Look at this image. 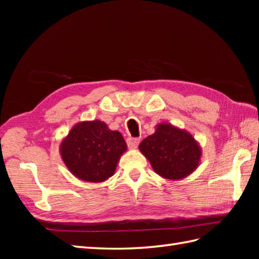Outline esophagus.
Returning <instances> with one entry per match:
<instances>
[{
    "instance_id": "1",
    "label": "esophagus",
    "mask_w": 259,
    "mask_h": 259,
    "mask_svg": "<svg viewBox=\"0 0 259 259\" xmlns=\"http://www.w3.org/2000/svg\"><path fill=\"white\" fill-rule=\"evenodd\" d=\"M139 142H140L139 138H129L128 140H126V144H128V147L130 148V149H136V148L138 147Z\"/></svg>"
}]
</instances>
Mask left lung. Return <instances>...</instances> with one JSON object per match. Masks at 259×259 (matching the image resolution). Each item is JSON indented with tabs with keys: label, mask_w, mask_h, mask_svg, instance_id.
<instances>
[{
	"label": "left lung",
	"mask_w": 259,
	"mask_h": 259,
	"mask_svg": "<svg viewBox=\"0 0 259 259\" xmlns=\"http://www.w3.org/2000/svg\"><path fill=\"white\" fill-rule=\"evenodd\" d=\"M155 172L168 180H181L198 168L201 148L192 135L167 122L156 125L155 134L139 145Z\"/></svg>",
	"instance_id": "1"
}]
</instances>
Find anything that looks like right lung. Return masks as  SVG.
Segmentation results:
<instances>
[{"label": "right lung", "mask_w": 259, "mask_h": 259, "mask_svg": "<svg viewBox=\"0 0 259 259\" xmlns=\"http://www.w3.org/2000/svg\"><path fill=\"white\" fill-rule=\"evenodd\" d=\"M125 151L123 137L100 120L76 123L60 144L64 164L84 183L98 184L109 179Z\"/></svg>", "instance_id": "obj_1"}]
</instances>
